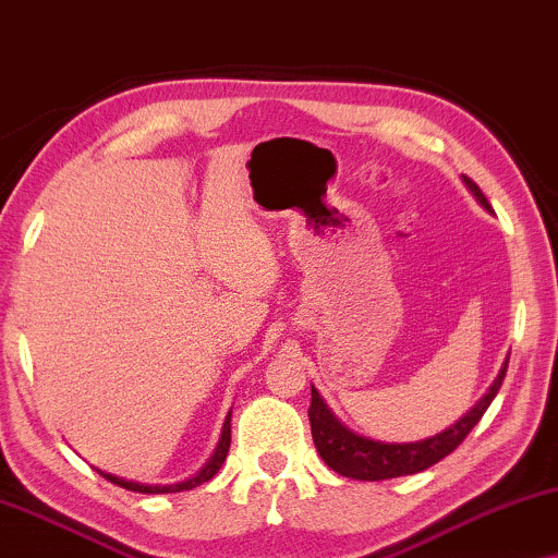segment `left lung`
Masks as SVG:
<instances>
[{"label":"left lung","mask_w":558,"mask_h":558,"mask_svg":"<svg viewBox=\"0 0 558 558\" xmlns=\"http://www.w3.org/2000/svg\"><path fill=\"white\" fill-rule=\"evenodd\" d=\"M462 182L473 194L475 202L481 204L485 211H493L485 194L481 192L473 179L462 177ZM508 359L500 366V372L488 391L477 399L473 410H468L454 425L445 427L442 433L425 439H414V442H381V439H372L349 429L343 422L331 412V407L324 402V397L318 395V389L311 384V435L316 442V450L324 462L336 473L351 481H389V477L399 475H412L422 473V470L433 468L435 462L447 458L462 439L470 435L481 417L488 410L493 399H496L500 384L506 379Z\"/></svg>","instance_id":"left-lung-1"}]
</instances>
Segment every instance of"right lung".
Listing matches in <instances>:
<instances>
[{
	"label": "right lung",
	"instance_id": "1",
	"mask_svg": "<svg viewBox=\"0 0 558 558\" xmlns=\"http://www.w3.org/2000/svg\"><path fill=\"white\" fill-rule=\"evenodd\" d=\"M230 422H232V410L227 412L225 425H222V435H219V442H217V447H215V452H211L209 460L204 462V465L197 470V473L186 477V481L167 483V485H161V483H138V481H125V477H121V475L106 473V470H100V468H96V470H98L100 475L106 477V481H111L113 485H121V488L133 490V493H146V496H159V493H182V490H192V488H197V485L211 481V477L217 475V470L222 468L227 452H230V439H232V435H230V433H232Z\"/></svg>",
	"mask_w": 558,
	"mask_h": 558
}]
</instances>
